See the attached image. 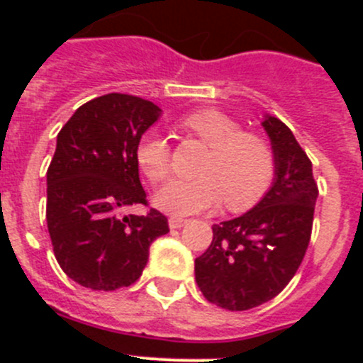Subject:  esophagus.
I'll return each instance as SVG.
<instances>
[{"label":"esophagus","mask_w":363,"mask_h":363,"mask_svg":"<svg viewBox=\"0 0 363 363\" xmlns=\"http://www.w3.org/2000/svg\"><path fill=\"white\" fill-rule=\"evenodd\" d=\"M185 223H187V220H184V218H179V216L169 218V227H171V229H179V227H184Z\"/></svg>","instance_id":"1"}]
</instances>
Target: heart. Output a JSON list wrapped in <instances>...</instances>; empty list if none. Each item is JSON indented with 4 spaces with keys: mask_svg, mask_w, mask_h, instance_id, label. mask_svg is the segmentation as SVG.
<instances>
[{
    "mask_svg": "<svg viewBox=\"0 0 363 363\" xmlns=\"http://www.w3.org/2000/svg\"><path fill=\"white\" fill-rule=\"evenodd\" d=\"M209 147L194 179H172L154 196L156 207L174 216L213 209L223 200L233 213L251 209L272 187L277 154L262 134L245 133L225 112L201 108L182 120ZM138 165L150 182H163L171 172V145L158 130H147L136 143Z\"/></svg>",
    "mask_w": 363,
    "mask_h": 363,
    "instance_id": "obj_1",
    "label": "heart"
}]
</instances>
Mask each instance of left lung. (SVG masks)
<instances>
[{"label": "left lung", "instance_id": "1", "mask_svg": "<svg viewBox=\"0 0 363 363\" xmlns=\"http://www.w3.org/2000/svg\"><path fill=\"white\" fill-rule=\"evenodd\" d=\"M264 127L277 154L271 191L243 216L213 225L209 249L194 259L203 296L227 311L278 296L296 274L313 233L318 198L313 163L284 121L267 116Z\"/></svg>", "mask_w": 363, "mask_h": 363}]
</instances>
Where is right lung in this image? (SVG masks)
Listing matches in <instances>:
<instances>
[{
	"instance_id": "add662e5",
	"label": "right lung",
	"mask_w": 363,
	"mask_h": 363,
	"mask_svg": "<svg viewBox=\"0 0 363 363\" xmlns=\"http://www.w3.org/2000/svg\"><path fill=\"white\" fill-rule=\"evenodd\" d=\"M162 111L138 96H99L57 133L47 171V227L57 264L86 289L114 291L142 277L149 247L169 233L165 214H127L149 205L136 143Z\"/></svg>"
}]
</instances>
